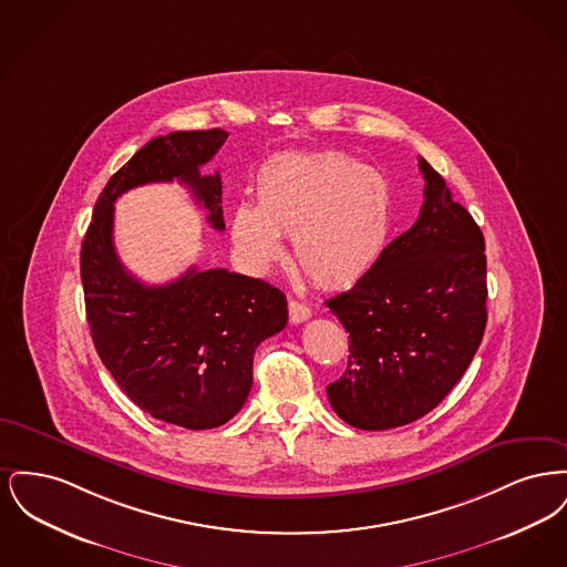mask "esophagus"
Listing matches in <instances>:
<instances>
[{
    "mask_svg": "<svg viewBox=\"0 0 567 567\" xmlns=\"http://www.w3.org/2000/svg\"><path fill=\"white\" fill-rule=\"evenodd\" d=\"M310 315L312 312H310V308L306 303L296 301V299L289 301V319H291V323H303V321L310 319Z\"/></svg>",
    "mask_w": 567,
    "mask_h": 567,
    "instance_id": "34e87169",
    "label": "esophagus"
}]
</instances>
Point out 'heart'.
Returning <instances> with one entry per match:
<instances>
[{
  "label": "heart",
  "instance_id": "b5f03b06",
  "mask_svg": "<svg viewBox=\"0 0 567 567\" xmlns=\"http://www.w3.org/2000/svg\"><path fill=\"white\" fill-rule=\"evenodd\" d=\"M257 206L238 204L231 240L257 274L285 257L293 236L297 264L315 282L349 285L377 261L389 227V189L377 169L342 153L285 155L257 174Z\"/></svg>",
  "mask_w": 567,
  "mask_h": 567
}]
</instances>
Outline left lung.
<instances>
[{"instance_id":"obj_1","label":"left lung","mask_w":567,"mask_h":567,"mask_svg":"<svg viewBox=\"0 0 567 567\" xmlns=\"http://www.w3.org/2000/svg\"><path fill=\"white\" fill-rule=\"evenodd\" d=\"M416 223L354 287L327 299L349 331V365L327 395L357 430L402 427L440 404L465 374L486 324L485 238L423 157Z\"/></svg>"}]
</instances>
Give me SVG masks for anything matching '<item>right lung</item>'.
Wrapping results in <instances>:
<instances>
[{
  "label": "right lung",
  "instance_id": "1",
  "mask_svg": "<svg viewBox=\"0 0 567 567\" xmlns=\"http://www.w3.org/2000/svg\"><path fill=\"white\" fill-rule=\"evenodd\" d=\"M227 135L208 130L151 140L110 178L82 240L86 321L102 363L135 405L185 430L220 427L240 412L255 349L287 324V297L266 280L220 268L144 285L114 250V202L134 187L178 181L223 231L220 176H202L199 167Z\"/></svg>",
  "mask_w": 567,
  "mask_h": 567
}]
</instances>
